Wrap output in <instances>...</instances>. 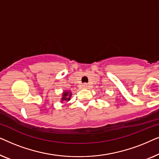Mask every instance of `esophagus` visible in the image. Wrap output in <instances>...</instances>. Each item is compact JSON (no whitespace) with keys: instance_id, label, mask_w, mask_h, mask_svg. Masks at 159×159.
I'll return each instance as SVG.
<instances>
[{"instance_id":"1","label":"esophagus","mask_w":159,"mask_h":159,"mask_svg":"<svg viewBox=\"0 0 159 159\" xmlns=\"http://www.w3.org/2000/svg\"><path fill=\"white\" fill-rule=\"evenodd\" d=\"M82 87H83V88H89L90 85H89V84H87V83H84L83 84H82Z\"/></svg>"}]
</instances>
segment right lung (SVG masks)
<instances>
[{
	"label": "right lung",
	"instance_id": "obj_1",
	"mask_svg": "<svg viewBox=\"0 0 159 159\" xmlns=\"http://www.w3.org/2000/svg\"><path fill=\"white\" fill-rule=\"evenodd\" d=\"M71 93L70 92H69V91H66V90L64 91V92L63 93V94H62L61 102L63 101H69L71 98Z\"/></svg>",
	"mask_w": 159,
	"mask_h": 159
}]
</instances>
